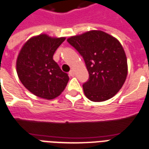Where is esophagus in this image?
<instances>
[{"label":"esophagus","mask_w":149,"mask_h":149,"mask_svg":"<svg viewBox=\"0 0 149 149\" xmlns=\"http://www.w3.org/2000/svg\"><path fill=\"white\" fill-rule=\"evenodd\" d=\"M68 74L70 76H71V77H74V71H72V70H71V71H69Z\"/></svg>","instance_id":"esophagus-1"}]
</instances>
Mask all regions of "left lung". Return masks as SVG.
Segmentation results:
<instances>
[{"instance_id": "8db88e82", "label": "left lung", "mask_w": 149, "mask_h": 149, "mask_svg": "<svg viewBox=\"0 0 149 149\" xmlns=\"http://www.w3.org/2000/svg\"><path fill=\"white\" fill-rule=\"evenodd\" d=\"M84 59L89 77L83 84L85 96L102 102L116 95L127 74V57L118 40L102 31H89L68 40Z\"/></svg>"}]
</instances>
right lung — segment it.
<instances>
[{
    "label": "right lung",
    "instance_id": "add662e5",
    "mask_svg": "<svg viewBox=\"0 0 149 149\" xmlns=\"http://www.w3.org/2000/svg\"><path fill=\"white\" fill-rule=\"evenodd\" d=\"M65 38L42 34L31 38L21 49L16 68L18 78L28 90L38 97L53 100L61 95L68 82L53 56Z\"/></svg>",
    "mask_w": 149,
    "mask_h": 149
}]
</instances>
